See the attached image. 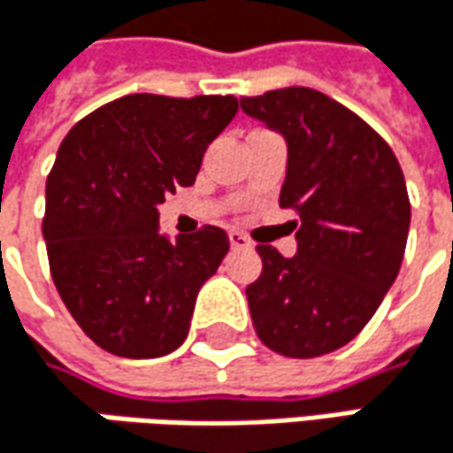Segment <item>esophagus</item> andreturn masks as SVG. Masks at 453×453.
Returning <instances> with one entry per match:
<instances>
[{"label": "esophagus", "instance_id": "obj_1", "mask_svg": "<svg viewBox=\"0 0 453 453\" xmlns=\"http://www.w3.org/2000/svg\"><path fill=\"white\" fill-rule=\"evenodd\" d=\"M227 238H230V249H251V241L243 233H238V230H230Z\"/></svg>", "mask_w": 453, "mask_h": 453}]
</instances>
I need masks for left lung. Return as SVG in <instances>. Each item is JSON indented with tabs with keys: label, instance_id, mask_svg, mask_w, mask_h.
<instances>
[{
	"label": "left lung",
	"instance_id": "left-lung-1",
	"mask_svg": "<svg viewBox=\"0 0 453 453\" xmlns=\"http://www.w3.org/2000/svg\"><path fill=\"white\" fill-rule=\"evenodd\" d=\"M288 149L280 207L299 212L296 254L259 243L262 275L246 288L254 330L283 357L346 346L380 307L407 249V183L391 146L315 88L241 99Z\"/></svg>",
	"mask_w": 453,
	"mask_h": 453
}]
</instances>
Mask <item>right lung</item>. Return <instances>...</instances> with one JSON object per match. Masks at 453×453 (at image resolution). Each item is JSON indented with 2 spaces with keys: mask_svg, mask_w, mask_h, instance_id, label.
<instances>
[{
  "mask_svg": "<svg viewBox=\"0 0 453 453\" xmlns=\"http://www.w3.org/2000/svg\"><path fill=\"white\" fill-rule=\"evenodd\" d=\"M235 112L233 96L131 94L59 143L46 178L49 267L67 312L104 351L154 359L186 341L199 288L230 241L215 226L170 238L157 207L194 186Z\"/></svg>",
  "mask_w": 453,
  "mask_h": 453,
  "instance_id": "right-lung-1",
  "label": "right lung"
}]
</instances>
